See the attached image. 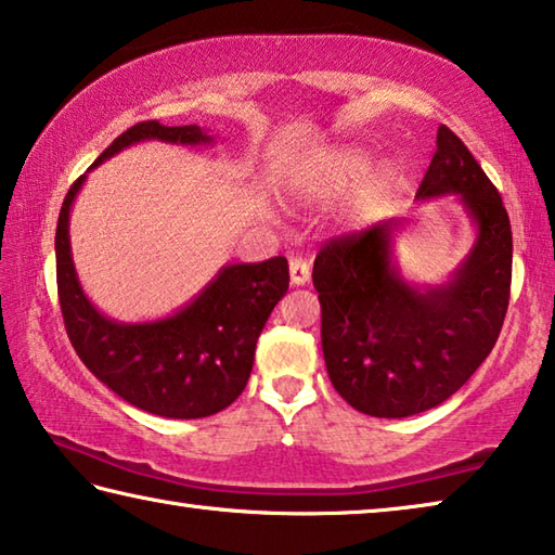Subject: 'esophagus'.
<instances>
[{
	"label": "esophagus",
	"instance_id": "esophagus-1",
	"mask_svg": "<svg viewBox=\"0 0 555 555\" xmlns=\"http://www.w3.org/2000/svg\"><path fill=\"white\" fill-rule=\"evenodd\" d=\"M288 271H291V284L294 286H304L306 281L311 279V264L300 257H294L288 261Z\"/></svg>",
	"mask_w": 555,
	"mask_h": 555
}]
</instances>
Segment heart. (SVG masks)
<instances>
[{
	"label": "heart",
	"instance_id": "1",
	"mask_svg": "<svg viewBox=\"0 0 555 555\" xmlns=\"http://www.w3.org/2000/svg\"><path fill=\"white\" fill-rule=\"evenodd\" d=\"M367 168L370 158L362 152H354V149H335V152L318 156L315 162H308L300 168L296 176V188L300 193L313 195V198H327V195L340 193L345 188L360 181ZM384 181H387V173L382 171L367 185V195L379 193Z\"/></svg>",
	"mask_w": 555,
	"mask_h": 555
}]
</instances>
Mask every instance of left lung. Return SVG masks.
<instances>
[{
  "mask_svg": "<svg viewBox=\"0 0 555 555\" xmlns=\"http://www.w3.org/2000/svg\"><path fill=\"white\" fill-rule=\"evenodd\" d=\"M416 198L455 193L477 240L443 286H411L391 261L401 220L325 242L313 264L327 377L377 418L428 411L473 377L500 337L512 288V224L490 178L446 125Z\"/></svg>",
  "mask_w": 555,
  "mask_h": 555,
  "instance_id": "1",
  "label": "left lung"
}]
</instances>
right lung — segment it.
I'll use <instances>...</instances> for the list:
<instances>
[{"label":"right lung","instance_id":"right-lung-1","mask_svg":"<svg viewBox=\"0 0 555 555\" xmlns=\"http://www.w3.org/2000/svg\"><path fill=\"white\" fill-rule=\"evenodd\" d=\"M146 139L168 144L212 142L198 125L139 121L121 131L90 171ZM82 183L86 176L70 185L55 228L59 300L75 352L102 384L131 406L156 416L203 418L228 409L247 387L261 327L288 291V261L271 257L259 264L222 267L191 304L164 321H109L82 294L70 257L68 220Z\"/></svg>","mask_w":555,"mask_h":555}]
</instances>
